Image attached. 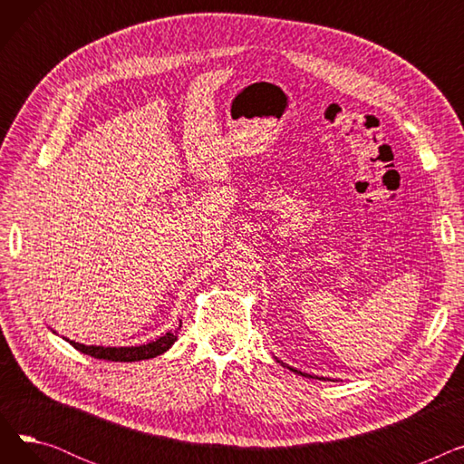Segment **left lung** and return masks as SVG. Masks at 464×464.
I'll list each match as a JSON object with an SVG mask.
<instances>
[{
	"label": "left lung",
	"instance_id": "1",
	"mask_svg": "<svg viewBox=\"0 0 464 464\" xmlns=\"http://www.w3.org/2000/svg\"><path fill=\"white\" fill-rule=\"evenodd\" d=\"M291 371H294V369H291ZM294 372H299V371H294Z\"/></svg>",
	"mask_w": 464,
	"mask_h": 464
}]
</instances>
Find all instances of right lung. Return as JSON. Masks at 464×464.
I'll use <instances>...</instances> for the list:
<instances>
[{"instance_id":"1","label":"right lung","mask_w":464,"mask_h":464,"mask_svg":"<svg viewBox=\"0 0 464 464\" xmlns=\"http://www.w3.org/2000/svg\"><path fill=\"white\" fill-rule=\"evenodd\" d=\"M182 327V322L180 325ZM177 334H179V329L175 331H169L165 333L163 336H160L156 343H150V344H144V346H131V348H103V346H84V344H79V343H72V340H69V344L86 353V355H92L95 359H105V361H118V362H131V361H142V359H150V357H156V355H161L163 352H167L170 346L175 344L177 340Z\"/></svg>"}]
</instances>
